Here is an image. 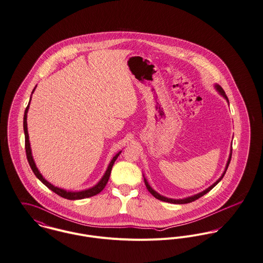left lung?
<instances>
[{
  "instance_id": "1",
  "label": "left lung",
  "mask_w": 263,
  "mask_h": 263,
  "mask_svg": "<svg viewBox=\"0 0 263 263\" xmlns=\"http://www.w3.org/2000/svg\"><path fill=\"white\" fill-rule=\"evenodd\" d=\"M216 88L217 89L221 92V95H223V97L228 101V98H227V96H226V93H225V91H224V89L221 88L220 86H216ZM231 157H232V149H231V153H230V156H229V159H228V162H227V165H226V170H225V172H224V174L222 175V176L214 183V184H212L210 187H208L205 191L204 192H202V193H200V194H198V195H196V196H194V197H190V198H186V199H183V200H173V199H167V198H165V197H162V196H160L159 194H157L155 191H153L152 189H151V186L148 184V182H147V180H146L145 178H144V181H145V185L146 187H147V190L149 191V193L154 197V198H156V199H158V200H160V201H162V202H167V203H172V204H187V203H192V202H194V201H196V200H198V199H200L201 197H203L204 195H205L206 193H209L214 186H216V184L223 178V176L225 175L226 174V171H227V168H228V166H229V164H230V161H231Z\"/></svg>"
}]
</instances>
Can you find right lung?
<instances>
[{
  "label": "right lung",
  "instance_id": "right-lung-1",
  "mask_svg": "<svg viewBox=\"0 0 263 263\" xmlns=\"http://www.w3.org/2000/svg\"><path fill=\"white\" fill-rule=\"evenodd\" d=\"M34 89H35V88H34ZM34 89H33V91H34ZM33 91H32V92H33ZM29 104H28V106L26 107L25 114H24V120H23V127H24V133H25V150H26V156H27V160H28V162H29L30 167H31L32 172L34 173V175H36V177H37L39 180H41V181H42L49 190H51L53 193H55L57 195H59V196L64 198V199H67V200H82V199H86V198H90V197L96 196V195H98L99 193H101V192L105 189V186H106V184H107V182H108V180H109V177H110V175H111V171H112L113 164H114V162L116 161V159H117L119 154L121 153V151L113 157L112 161L110 162V164H109V166H108V170H107L106 174L103 176V178L101 179V181H100L97 185H95L93 187L88 189V190H86V191H82V192H66V191H64V190H62V189H59V187H57V186L52 185V184L49 183L42 175H40L39 171L37 170V167H36V165H35V163H34V160H33L32 154H31L29 136H28V130H27V112H28V109H29Z\"/></svg>",
  "mask_w": 263,
  "mask_h": 263
}]
</instances>
